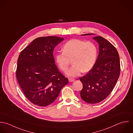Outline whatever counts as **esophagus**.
Wrapping results in <instances>:
<instances>
[{"label": "esophagus", "instance_id": "obj_1", "mask_svg": "<svg viewBox=\"0 0 133 133\" xmlns=\"http://www.w3.org/2000/svg\"><path fill=\"white\" fill-rule=\"evenodd\" d=\"M75 79H72V78H69V79H68V81H69V82H74V81H75Z\"/></svg>", "mask_w": 133, "mask_h": 133}]
</instances>
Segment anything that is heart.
Instances as JSON below:
<instances>
[{"label":"heart","mask_w":133,"mask_h":133,"mask_svg":"<svg viewBox=\"0 0 133 133\" xmlns=\"http://www.w3.org/2000/svg\"><path fill=\"white\" fill-rule=\"evenodd\" d=\"M63 53L55 55V61L61 70L65 72L71 61L72 65L66 72L69 77H76L83 71H90L95 65L97 51L91 42L74 39L68 41L62 48Z\"/></svg>","instance_id":"1"}]
</instances>
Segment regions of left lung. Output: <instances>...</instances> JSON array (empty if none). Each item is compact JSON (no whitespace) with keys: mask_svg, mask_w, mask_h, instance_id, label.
I'll return each mask as SVG.
<instances>
[{"mask_svg":"<svg viewBox=\"0 0 133 133\" xmlns=\"http://www.w3.org/2000/svg\"><path fill=\"white\" fill-rule=\"evenodd\" d=\"M93 39L99 45L97 58L88 73L79 78L83 84L81 97L89 104L99 103L108 97L115 88L120 73V57L116 48L101 36L95 37Z\"/></svg>","mask_w":133,"mask_h":133,"instance_id":"8db88e82","label":"left lung"}]
</instances>
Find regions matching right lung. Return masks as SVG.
Masks as SVG:
<instances>
[{"instance_id":"right-lung-1","label":"right lung","mask_w":133,"mask_h":133,"mask_svg":"<svg viewBox=\"0 0 133 133\" xmlns=\"http://www.w3.org/2000/svg\"><path fill=\"white\" fill-rule=\"evenodd\" d=\"M64 40L56 36L37 38L19 55L17 80L25 96L36 105L52 104L68 83L55 64L53 54L55 47Z\"/></svg>"}]
</instances>
